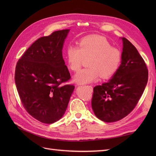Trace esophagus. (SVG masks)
Masks as SVG:
<instances>
[{
    "instance_id": "esophagus-1",
    "label": "esophagus",
    "mask_w": 156,
    "mask_h": 156,
    "mask_svg": "<svg viewBox=\"0 0 156 156\" xmlns=\"http://www.w3.org/2000/svg\"><path fill=\"white\" fill-rule=\"evenodd\" d=\"M88 87H89V88H90V90H92V91L93 90V88H92V86L90 85V86H88Z\"/></svg>"
}]
</instances>
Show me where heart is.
<instances>
[{"mask_svg":"<svg viewBox=\"0 0 156 156\" xmlns=\"http://www.w3.org/2000/svg\"><path fill=\"white\" fill-rule=\"evenodd\" d=\"M88 58L89 67L75 75L74 80L78 84L95 82L100 77L103 79L111 78L119 69L122 53L100 36L85 37L79 42L78 47L69 45L67 48V64L73 72L79 70L84 59Z\"/></svg>","mask_w":156,"mask_h":156,"instance_id":"obj_1","label":"heart"}]
</instances>
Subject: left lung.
Returning <instances> with one entry per match:
<instances>
[{
    "label": "left lung",
    "instance_id": "left-lung-1",
    "mask_svg": "<svg viewBox=\"0 0 156 156\" xmlns=\"http://www.w3.org/2000/svg\"><path fill=\"white\" fill-rule=\"evenodd\" d=\"M121 64L107 83L94 88L92 108L99 119L114 122L133 110L147 84L148 71L135 47L122 37Z\"/></svg>",
    "mask_w": 156,
    "mask_h": 156
}]
</instances>
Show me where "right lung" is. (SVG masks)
Listing matches in <instances>:
<instances>
[{
	"label": "right lung",
	"mask_w": 156,
	"mask_h": 156,
	"mask_svg": "<svg viewBox=\"0 0 156 156\" xmlns=\"http://www.w3.org/2000/svg\"><path fill=\"white\" fill-rule=\"evenodd\" d=\"M69 30L53 32L33 43L18 60L15 83L22 104L29 115L53 124L64 115L75 86L62 57L64 42Z\"/></svg>",
	"instance_id": "add662e5"
}]
</instances>
